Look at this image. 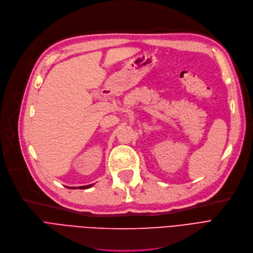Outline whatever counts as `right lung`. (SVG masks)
<instances>
[{"mask_svg": "<svg viewBox=\"0 0 253 253\" xmlns=\"http://www.w3.org/2000/svg\"><path fill=\"white\" fill-rule=\"evenodd\" d=\"M93 186V184H91V185H86V186H81V187H79L80 189H87V188H90V187H92ZM67 188H74V187H67ZM75 189V188H74Z\"/></svg>", "mask_w": 253, "mask_h": 253, "instance_id": "add662e5", "label": "right lung"}]
</instances>
